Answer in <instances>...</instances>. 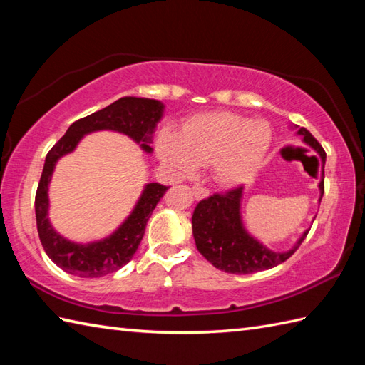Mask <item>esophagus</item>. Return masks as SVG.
Returning a JSON list of instances; mask_svg holds the SVG:
<instances>
[{
  "mask_svg": "<svg viewBox=\"0 0 365 365\" xmlns=\"http://www.w3.org/2000/svg\"><path fill=\"white\" fill-rule=\"evenodd\" d=\"M193 195H195L197 200L206 198V197H209V190L206 187H203V185H193Z\"/></svg>",
  "mask_w": 365,
  "mask_h": 365,
  "instance_id": "34e87169",
  "label": "esophagus"
}]
</instances>
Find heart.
Segmentation results:
<instances>
[{
	"label": "heart",
	"instance_id": "obj_1",
	"mask_svg": "<svg viewBox=\"0 0 365 365\" xmlns=\"http://www.w3.org/2000/svg\"><path fill=\"white\" fill-rule=\"evenodd\" d=\"M272 131L264 121L231 112H209L190 118L181 135L164 131L158 139V155L180 175H190L197 164L210 165L223 185L248 181L270 148Z\"/></svg>",
	"mask_w": 365,
	"mask_h": 365
}]
</instances>
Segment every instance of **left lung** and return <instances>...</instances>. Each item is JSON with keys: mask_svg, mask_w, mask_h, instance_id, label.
<instances>
[{"mask_svg": "<svg viewBox=\"0 0 365 365\" xmlns=\"http://www.w3.org/2000/svg\"><path fill=\"white\" fill-rule=\"evenodd\" d=\"M298 135L311 148L319 153L322 159V178L319 182L320 198L325 192L323 184V167H325L327 153L315 137L306 128H298ZM244 187L231 189L225 193H214L209 198L201 200L192 215V231L197 248L215 269L234 274H248L269 270L278 264L287 261L292 256L309 230L303 232L297 244L289 251H272L261 242L250 236L244 228L240 217V201Z\"/></svg>", "mask_w": 365, "mask_h": 365, "instance_id": "obj_1", "label": "left lung"}]
</instances>
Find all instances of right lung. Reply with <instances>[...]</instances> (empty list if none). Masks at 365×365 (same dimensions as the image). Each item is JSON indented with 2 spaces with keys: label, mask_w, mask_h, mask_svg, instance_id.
<instances>
[{
  "label": "right lung",
  "mask_w": 365,
  "mask_h": 365,
  "mask_svg": "<svg viewBox=\"0 0 365 365\" xmlns=\"http://www.w3.org/2000/svg\"><path fill=\"white\" fill-rule=\"evenodd\" d=\"M162 112L164 104L158 100L123 96L108 108L75 121L67 129L66 135L61 137V140L48 151L36 192V220L45 253L63 272L79 278H100L126 265L140 245L151 212L168 187L159 182L147 184L131 215L120 225L117 231L92 244H75L56 232L48 220V184L51 181L56 162L75 150L86 134L103 129L126 134L139 143L143 151L151 153L150 143L153 142L158 121L162 118Z\"/></svg>",
  "instance_id": "add662e5"
}]
</instances>
